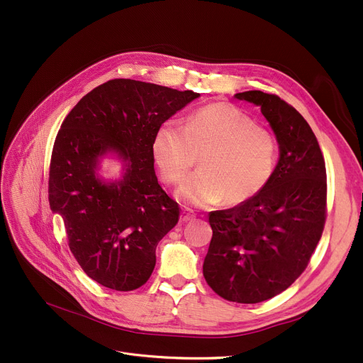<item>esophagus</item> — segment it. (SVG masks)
<instances>
[{
	"instance_id": "obj_1",
	"label": "esophagus",
	"mask_w": 363,
	"mask_h": 363,
	"mask_svg": "<svg viewBox=\"0 0 363 363\" xmlns=\"http://www.w3.org/2000/svg\"><path fill=\"white\" fill-rule=\"evenodd\" d=\"M196 219V213L193 211H189V208H184L182 215H181V220L182 222H189V220H194Z\"/></svg>"
}]
</instances>
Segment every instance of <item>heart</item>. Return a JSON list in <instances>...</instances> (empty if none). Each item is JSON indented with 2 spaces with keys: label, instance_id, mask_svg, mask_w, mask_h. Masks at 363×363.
<instances>
[{
  "label": "heart",
  "instance_id": "obj_1",
  "mask_svg": "<svg viewBox=\"0 0 363 363\" xmlns=\"http://www.w3.org/2000/svg\"><path fill=\"white\" fill-rule=\"evenodd\" d=\"M151 151L167 184H179L199 160L203 166L179 188L188 203L240 204L262 193L275 174L278 145L272 133L228 103L196 108L185 125L174 121L155 132Z\"/></svg>",
  "mask_w": 363,
  "mask_h": 363
}]
</instances>
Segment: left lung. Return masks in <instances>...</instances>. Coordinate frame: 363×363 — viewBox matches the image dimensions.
I'll return each instance as SVG.
<instances>
[{"mask_svg":"<svg viewBox=\"0 0 363 363\" xmlns=\"http://www.w3.org/2000/svg\"><path fill=\"white\" fill-rule=\"evenodd\" d=\"M234 97L260 107L279 160L262 193L208 213L213 237L203 275L222 298L253 304L287 290L308 268L327 219V169L312 128L293 106L262 91Z\"/></svg>","mask_w":363,"mask_h":363,"instance_id":"left-lung-1","label":"left lung"}]
</instances>
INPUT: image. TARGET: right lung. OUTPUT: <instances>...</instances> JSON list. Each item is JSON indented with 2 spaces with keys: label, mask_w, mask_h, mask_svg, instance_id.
<instances>
[{
  "label": "right lung",
  "mask_w": 363,
  "mask_h": 363,
  "mask_svg": "<svg viewBox=\"0 0 363 363\" xmlns=\"http://www.w3.org/2000/svg\"><path fill=\"white\" fill-rule=\"evenodd\" d=\"M200 97L194 91L133 79H111L79 100L57 133L48 201L60 215L69 249L103 287L132 291L156 266L159 241L179 220V206L159 185L151 143L157 128ZM114 150L124 177L107 184L94 174Z\"/></svg>",
  "instance_id": "right-lung-1"
}]
</instances>
